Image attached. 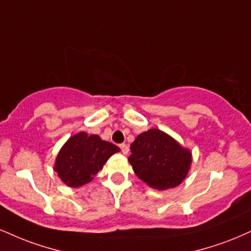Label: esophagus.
Instances as JSON below:
<instances>
[{
    "mask_svg": "<svg viewBox=\"0 0 251 251\" xmlns=\"http://www.w3.org/2000/svg\"><path fill=\"white\" fill-rule=\"evenodd\" d=\"M120 150H122L123 154H127L128 151H129L128 146H127V145H126V144H122V145H120Z\"/></svg>",
    "mask_w": 251,
    "mask_h": 251,
    "instance_id": "1",
    "label": "esophagus"
}]
</instances>
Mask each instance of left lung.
<instances>
[{"mask_svg":"<svg viewBox=\"0 0 251 251\" xmlns=\"http://www.w3.org/2000/svg\"><path fill=\"white\" fill-rule=\"evenodd\" d=\"M128 158L139 179L158 191L179 186L188 174L192 152L158 128L143 132L131 144Z\"/></svg>","mask_w":251,"mask_h":251,"instance_id":"obj_1","label":"left lung"}]
</instances>
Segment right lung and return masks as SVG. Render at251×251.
Masks as SVG:
<instances>
[{"label":"right lung","mask_w":251,"mask_h":251,"mask_svg":"<svg viewBox=\"0 0 251 251\" xmlns=\"http://www.w3.org/2000/svg\"><path fill=\"white\" fill-rule=\"evenodd\" d=\"M119 151V147L102 140L99 135L79 132L63 145L53 171L66 186L77 188L92 181L110 156Z\"/></svg>","instance_id":"obj_1"}]
</instances>
